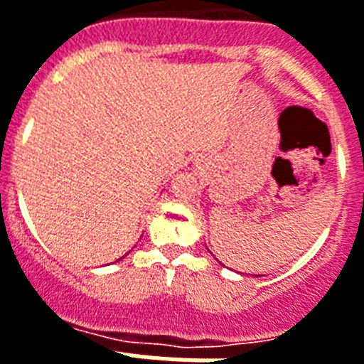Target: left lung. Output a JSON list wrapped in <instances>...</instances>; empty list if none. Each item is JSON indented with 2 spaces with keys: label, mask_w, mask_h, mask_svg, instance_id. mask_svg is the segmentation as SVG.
<instances>
[{
  "label": "left lung",
  "mask_w": 364,
  "mask_h": 364,
  "mask_svg": "<svg viewBox=\"0 0 364 364\" xmlns=\"http://www.w3.org/2000/svg\"><path fill=\"white\" fill-rule=\"evenodd\" d=\"M218 262H220V260H218Z\"/></svg>",
  "instance_id": "1"
}]
</instances>
